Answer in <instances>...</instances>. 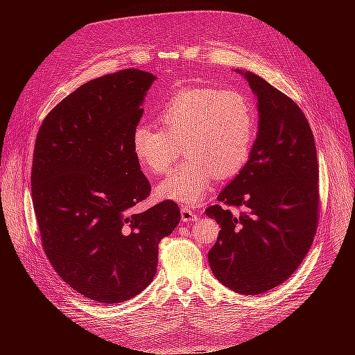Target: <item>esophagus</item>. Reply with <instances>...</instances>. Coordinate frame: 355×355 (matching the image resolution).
Returning a JSON list of instances; mask_svg holds the SVG:
<instances>
[{"label": "esophagus", "instance_id": "34e87169", "mask_svg": "<svg viewBox=\"0 0 355 355\" xmlns=\"http://www.w3.org/2000/svg\"><path fill=\"white\" fill-rule=\"evenodd\" d=\"M181 220H182L184 223L194 221V220H197V214H196L190 207L182 206V207H181Z\"/></svg>", "mask_w": 355, "mask_h": 355}]
</instances>
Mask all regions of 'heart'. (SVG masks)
<instances>
[{
	"label": "heart",
	"instance_id": "1",
	"mask_svg": "<svg viewBox=\"0 0 355 355\" xmlns=\"http://www.w3.org/2000/svg\"><path fill=\"white\" fill-rule=\"evenodd\" d=\"M161 128L139 123L132 151L141 166L162 175L180 158L189 159L157 187V196L197 204L210 182L227 180L245 166L256 132V107L246 93L209 86L180 89L157 110Z\"/></svg>",
	"mask_w": 355,
	"mask_h": 355
}]
</instances>
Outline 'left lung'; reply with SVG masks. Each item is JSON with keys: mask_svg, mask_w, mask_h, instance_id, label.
Here are the masks:
<instances>
[{"mask_svg": "<svg viewBox=\"0 0 355 355\" xmlns=\"http://www.w3.org/2000/svg\"><path fill=\"white\" fill-rule=\"evenodd\" d=\"M245 78L257 96V138L246 165L206 210L221 227L209 262L225 286L259 295L288 281L312 246L320 165L302 109L257 74ZM232 207L244 210L233 215Z\"/></svg>", "mask_w": 355, "mask_h": 355, "instance_id": "8db88e82", "label": "left lung"}]
</instances>
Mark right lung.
Masks as SVG:
<instances>
[{
    "instance_id": "right-lung-1",
    "label": "right lung",
    "mask_w": 355,
    "mask_h": 355,
    "mask_svg": "<svg viewBox=\"0 0 355 355\" xmlns=\"http://www.w3.org/2000/svg\"><path fill=\"white\" fill-rule=\"evenodd\" d=\"M154 80L138 69L93 79L49 112L35 138L31 197L43 250L70 288L99 304L132 300L153 282L159 240L181 218L171 200L129 216L151 193L132 134Z\"/></svg>"
}]
</instances>
